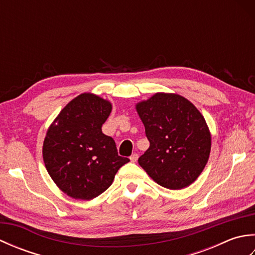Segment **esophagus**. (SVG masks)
I'll return each instance as SVG.
<instances>
[{"label": "esophagus", "mask_w": 255, "mask_h": 255, "mask_svg": "<svg viewBox=\"0 0 255 255\" xmlns=\"http://www.w3.org/2000/svg\"><path fill=\"white\" fill-rule=\"evenodd\" d=\"M129 159H130L131 162H137V160H138V154H137V153H133V154L130 155V158H129Z\"/></svg>", "instance_id": "1"}]
</instances>
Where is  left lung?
Segmentation results:
<instances>
[{
  "mask_svg": "<svg viewBox=\"0 0 255 255\" xmlns=\"http://www.w3.org/2000/svg\"><path fill=\"white\" fill-rule=\"evenodd\" d=\"M136 110L150 147L139 165L159 185L181 189L196 181L207 163L211 137L202 114L178 94L156 93Z\"/></svg>",
  "mask_w": 255,
  "mask_h": 255,
  "instance_id": "8db88e82",
  "label": "left lung"
}]
</instances>
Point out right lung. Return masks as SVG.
I'll return each instance as SVG.
<instances>
[{
	"mask_svg": "<svg viewBox=\"0 0 255 255\" xmlns=\"http://www.w3.org/2000/svg\"><path fill=\"white\" fill-rule=\"evenodd\" d=\"M111 112L110 102L83 93L63 108L48 129L42 147L46 169L70 197L82 200L97 197L129 162L118 155L114 139L102 131Z\"/></svg>",
	"mask_w": 255,
	"mask_h": 255,
	"instance_id": "obj_1",
	"label": "right lung"
}]
</instances>
